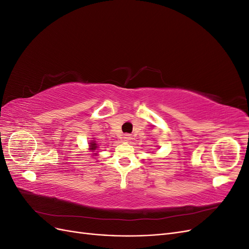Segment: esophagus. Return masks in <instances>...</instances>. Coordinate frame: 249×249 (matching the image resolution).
<instances>
[{"mask_svg": "<svg viewBox=\"0 0 249 249\" xmlns=\"http://www.w3.org/2000/svg\"><path fill=\"white\" fill-rule=\"evenodd\" d=\"M124 141H130L131 140V136H130V135H124Z\"/></svg>", "mask_w": 249, "mask_h": 249, "instance_id": "obj_1", "label": "esophagus"}]
</instances>
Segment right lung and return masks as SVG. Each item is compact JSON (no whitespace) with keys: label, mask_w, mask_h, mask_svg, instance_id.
Returning <instances> with one entry per match:
<instances>
[{"label":"right lung","mask_w":249,"mask_h":249,"mask_svg":"<svg viewBox=\"0 0 249 249\" xmlns=\"http://www.w3.org/2000/svg\"><path fill=\"white\" fill-rule=\"evenodd\" d=\"M90 149H92V150H94V149H96V147H97V144L96 143L94 142V141H92V142H90Z\"/></svg>","instance_id":"add662e5"}]
</instances>
